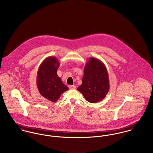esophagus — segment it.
<instances>
[{
	"label": "esophagus",
	"instance_id": "1",
	"mask_svg": "<svg viewBox=\"0 0 153 153\" xmlns=\"http://www.w3.org/2000/svg\"><path fill=\"white\" fill-rule=\"evenodd\" d=\"M69 88L70 89H75L76 88V87L75 85H70Z\"/></svg>",
	"mask_w": 153,
	"mask_h": 153
}]
</instances>
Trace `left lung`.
Returning <instances> with one entry per match:
<instances>
[{"label":"left lung","instance_id":"1","mask_svg":"<svg viewBox=\"0 0 153 153\" xmlns=\"http://www.w3.org/2000/svg\"><path fill=\"white\" fill-rule=\"evenodd\" d=\"M108 74L104 64L97 58H89L84 67L82 84L77 89L91 103L102 100L109 91Z\"/></svg>","mask_w":153,"mask_h":153}]
</instances>
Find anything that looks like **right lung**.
Wrapping results in <instances>:
<instances>
[{
	"label": "right lung",
	"instance_id": "add662e5",
	"mask_svg": "<svg viewBox=\"0 0 153 153\" xmlns=\"http://www.w3.org/2000/svg\"><path fill=\"white\" fill-rule=\"evenodd\" d=\"M59 65L55 56H48L41 63L37 73L36 85L39 93L53 102H56L61 94L69 89L57 75Z\"/></svg>",
	"mask_w": 153,
	"mask_h": 153
}]
</instances>
